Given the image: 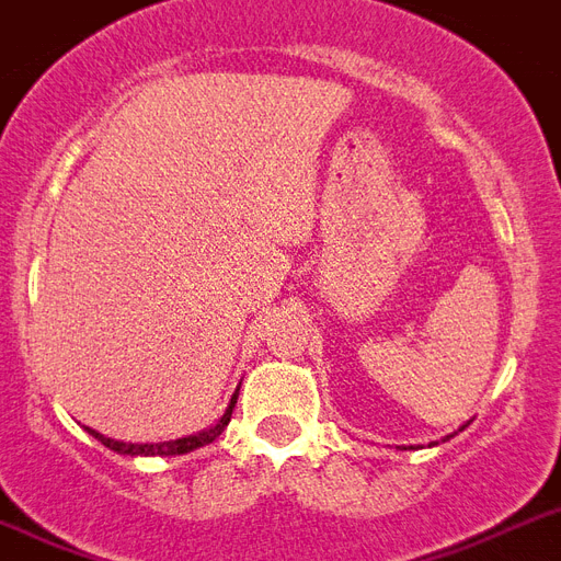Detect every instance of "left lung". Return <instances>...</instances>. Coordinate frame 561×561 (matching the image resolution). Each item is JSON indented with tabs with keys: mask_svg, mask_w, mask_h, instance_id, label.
I'll use <instances>...</instances> for the list:
<instances>
[{
	"mask_svg": "<svg viewBox=\"0 0 561 561\" xmlns=\"http://www.w3.org/2000/svg\"><path fill=\"white\" fill-rule=\"evenodd\" d=\"M470 423V421H468ZM468 423H465V426H468ZM465 426H461V430H465ZM453 435H456V433H453ZM453 435H447V438H453ZM447 438H444V442H447Z\"/></svg>",
	"mask_w": 561,
	"mask_h": 561,
	"instance_id": "8db88e82",
	"label": "left lung"
}]
</instances>
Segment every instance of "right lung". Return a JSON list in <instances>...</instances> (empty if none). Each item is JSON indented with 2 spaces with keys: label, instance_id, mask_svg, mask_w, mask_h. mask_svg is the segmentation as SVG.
Listing matches in <instances>:
<instances>
[{
  "label": "right lung",
  "instance_id": "add662e5",
  "mask_svg": "<svg viewBox=\"0 0 561 561\" xmlns=\"http://www.w3.org/2000/svg\"><path fill=\"white\" fill-rule=\"evenodd\" d=\"M238 391L241 388H234L232 400H229V405H226V412L220 414V421L214 423V426H208V430H203V433H194V435H185V438H176V442H158V444H126V442H114V438H105L102 433H96V430H91V426H84L88 433L96 438V442H102L108 450L119 453V456H185V453L191 450H199V447H205V444H211L217 435L224 433L226 426H229V421H232V409L234 403H238Z\"/></svg>",
  "mask_w": 561,
  "mask_h": 561
}]
</instances>
